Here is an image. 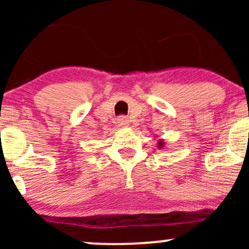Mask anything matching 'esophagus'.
<instances>
[{
    "label": "esophagus",
    "mask_w": 249,
    "mask_h": 249,
    "mask_svg": "<svg viewBox=\"0 0 249 249\" xmlns=\"http://www.w3.org/2000/svg\"><path fill=\"white\" fill-rule=\"evenodd\" d=\"M117 123H118L119 126L125 127V126H127V125H128V119L126 118V117L121 116L118 119H117Z\"/></svg>",
    "instance_id": "obj_1"
}]
</instances>
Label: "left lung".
I'll use <instances>...</instances> for the list:
<instances>
[{
    "label": "left lung",
    "mask_w": 249,
    "mask_h": 249,
    "mask_svg": "<svg viewBox=\"0 0 249 249\" xmlns=\"http://www.w3.org/2000/svg\"><path fill=\"white\" fill-rule=\"evenodd\" d=\"M164 141H162V139H159V142H158V145H157V147L159 148V150H161L162 147H164Z\"/></svg>",
    "instance_id": "8db88e82"
}]
</instances>
